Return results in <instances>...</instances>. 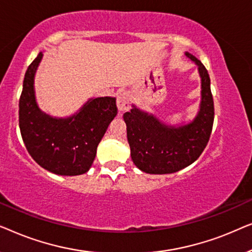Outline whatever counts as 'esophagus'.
<instances>
[{"mask_svg":"<svg viewBox=\"0 0 252 252\" xmlns=\"http://www.w3.org/2000/svg\"><path fill=\"white\" fill-rule=\"evenodd\" d=\"M117 106L119 111H127L130 106V96L127 92H123L117 96Z\"/></svg>","mask_w":252,"mask_h":252,"instance_id":"34e87169","label":"esophagus"}]
</instances>
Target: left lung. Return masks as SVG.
Instances as JSON below:
<instances>
[{"label":"left lung","mask_w":252,"mask_h":252,"mask_svg":"<svg viewBox=\"0 0 252 252\" xmlns=\"http://www.w3.org/2000/svg\"><path fill=\"white\" fill-rule=\"evenodd\" d=\"M186 56L198 66L202 81L201 105L191 123L179 127L165 125L134 105L124 113L133 163L146 173L168 174L189 166L201 156L210 140L215 106L208 70L191 54L186 53Z\"/></svg>","instance_id":"1"}]
</instances>
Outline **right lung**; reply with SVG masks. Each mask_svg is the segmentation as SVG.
Returning <instances> with one entry per match:
<instances>
[{
  "mask_svg": "<svg viewBox=\"0 0 252 252\" xmlns=\"http://www.w3.org/2000/svg\"><path fill=\"white\" fill-rule=\"evenodd\" d=\"M42 53L27 67L19 98V128L29 154L41 167L60 175H80L91 168L96 149L117 115L115 97L92 98L68 118L41 111L34 75Z\"/></svg>",
  "mask_w": 252,
  "mask_h": 252,
  "instance_id": "add662e5",
  "label": "right lung"
}]
</instances>
